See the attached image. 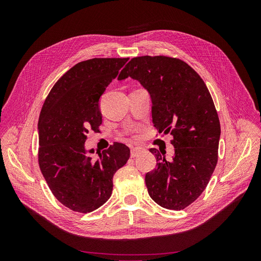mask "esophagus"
<instances>
[{"instance_id":"esophagus-1","label":"esophagus","mask_w":261,"mask_h":261,"mask_svg":"<svg viewBox=\"0 0 261 261\" xmlns=\"http://www.w3.org/2000/svg\"><path fill=\"white\" fill-rule=\"evenodd\" d=\"M141 150H143V149L139 148V147H135V148L133 147V148L130 149V156H132V158L137 156V155L141 152Z\"/></svg>"}]
</instances>
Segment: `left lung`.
<instances>
[{
	"label": "left lung",
	"mask_w": 261,
	"mask_h": 261,
	"mask_svg": "<svg viewBox=\"0 0 261 261\" xmlns=\"http://www.w3.org/2000/svg\"><path fill=\"white\" fill-rule=\"evenodd\" d=\"M132 77L150 93L152 122L159 133L172 135L175 155L165 160L150 149L156 167L145 180L159 206L183 210L206 189L218 163L220 121L202 78L186 62L165 55L133 58L118 76Z\"/></svg>",
	"instance_id": "obj_1"
}]
</instances>
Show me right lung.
<instances>
[{
	"label": "right lung",
	"mask_w": 261,
	"mask_h": 261,
	"mask_svg": "<svg viewBox=\"0 0 261 261\" xmlns=\"http://www.w3.org/2000/svg\"><path fill=\"white\" fill-rule=\"evenodd\" d=\"M127 61L96 58L77 63L54 84L39 115V168L55 198L73 211L88 213L107 202L114 173L129 159L128 147L120 143L98 156L85 150L87 134L100 132L99 99Z\"/></svg>",
	"instance_id": "1"
}]
</instances>
